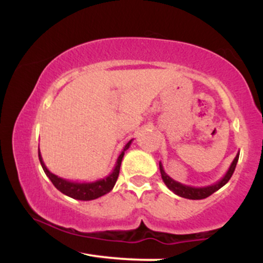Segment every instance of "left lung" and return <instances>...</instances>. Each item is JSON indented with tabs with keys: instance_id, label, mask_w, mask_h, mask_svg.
<instances>
[{
	"instance_id": "8db88e82",
	"label": "left lung",
	"mask_w": 263,
	"mask_h": 263,
	"mask_svg": "<svg viewBox=\"0 0 263 263\" xmlns=\"http://www.w3.org/2000/svg\"><path fill=\"white\" fill-rule=\"evenodd\" d=\"M238 156H240V152H238L236 157H235L234 161H232V163H231V165L229 167L228 172H226V174L219 180V182L211 184V185L199 186V188H197V186L185 185V184H182V183L177 182V180L172 179V178L168 176L167 173H165L164 170H163V165L161 162H159V171H161V176H162L163 182H164L165 185L168 186V189L172 190L174 194L179 195V197L185 198V199H192V200H200V199H205V198L210 197L213 193H215L216 190L222 188V186H224L225 184L230 180V178L232 177V173H234L235 168H236Z\"/></svg>"
}]
</instances>
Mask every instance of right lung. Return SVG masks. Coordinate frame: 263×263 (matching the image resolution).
Returning <instances> with one entry per match:
<instances>
[{
    "label": "right lung",
    "instance_id": "add662e5",
    "mask_svg": "<svg viewBox=\"0 0 263 263\" xmlns=\"http://www.w3.org/2000/svg\"><path fill=\"white\" fill-rule=\"evenodd\" d=\"M132 140L127 142L125 147H123L121 155L117 158L116 164H115L114 171L108 174L107 177L102 178V179H98L95 182H71V180L64 179V178H60L55 174H53L52 172H49L47 167H45L43 158H42L41 151H38V157L39 162H41L42 168H43L44 173L47 174V177L49 178L50 182L53 183V185L55 186L59 192H62L63 194L68 195V197L77 199V200H93V199H98L102 197V195L107 194L108 192H111L112 188L116 184L117 178H119L120 173V167H121V162L125 155V151L128 149V147L131 146Z\"/></svg>",
    "mask_w": 263,
    "mask_h": 263
}]
</instances>
